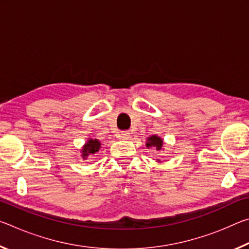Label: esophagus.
Masks as SVG:
<instances>
[{"mask_svg":"<svg viewBox=\"0 0 249 249\" xmlns=\"http://www.w3.org/2000/svg\"><path fill=\"white\" fill-rule=\"evenodd\" d=\"M130 136V133L128 130H123V132H121V138H123V140H127Z\"/></svg>","mask_w":249,"mask_h":249,"instance_id":"esophagus-1","label":"esophagus"}]
</instances>
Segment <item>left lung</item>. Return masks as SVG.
I'll list each match as a JSON object with an SVG mask.
<instances>
[{
	"instance_id": "left-lung-1",
	"label": "left lung",
	"mask_w": 249,
	"mask_h": 249,
	"mask_svg": "<svg viewBox=\"0 0 249 249\" xmlns=\"http://www.w3.org/2000/svg\"><path fill=\"white\" fill-rule=\"evenodd\" d=\"M162 145H163V142H162L161 138L158 137V136H155V135L147 140V144H146V146L148 147V148H149V147H155L156 150L161 149Z\"/></svg>"
}]
</instances>
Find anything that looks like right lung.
I'll return each instance as SVG.
<instances>
[{
	"instance_id": "1",
	"label": "right lung",
	"mask_w": 249,
	"mask_h": 249,
	"mask_svg": "<svg viewBox=\"0 0 249 249\" xmlns=\"http://www.w3.org/2000/svg\"><path fill=\"white\" fill-rule=\"evenodd\" d=\"M101 144L98 140H89L82 149L83 159H86L89 155H94L100 150Z\"/></svg>"
}]
</instances>
